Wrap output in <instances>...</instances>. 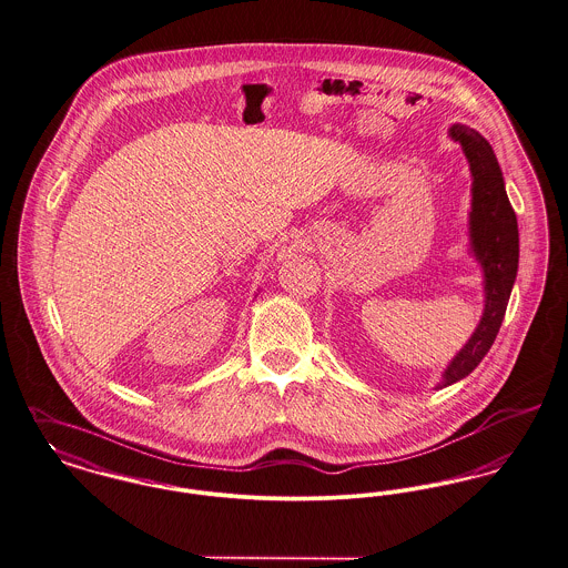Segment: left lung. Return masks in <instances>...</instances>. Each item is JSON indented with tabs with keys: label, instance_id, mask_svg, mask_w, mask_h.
<instances>
[{
	"label": "left lung",
	"instance_id": "1",
	"mask_svg": "<svg viewBox=\"0 0 568 568\" xmlns=\"http://www.w3.org/2000/svg\"><path fill=\"white\" fill-rule=\"evenodd\" d=\"M448 134L462 143L471 171L469 244L485 274V308L476 331L450 361L437 388L464 379L494 345L519 264L517 216L504 191L500 165L489 141L464 124H453Z\"/></svg>",
	"mask_w": 568,
	"mask_h": 568
}]
</instances>
